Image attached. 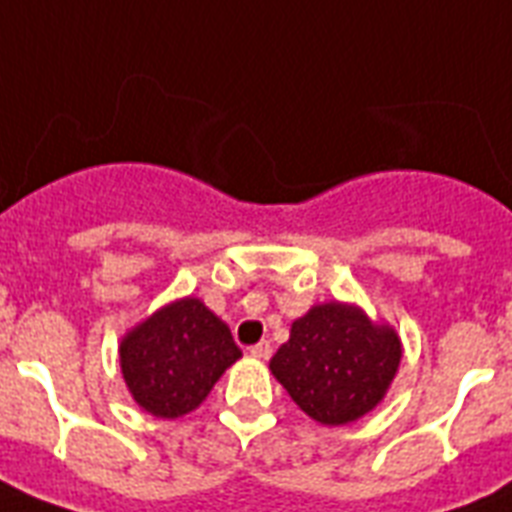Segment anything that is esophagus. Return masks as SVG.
<instances>
[{"label":"esophagus","mask_w":512,"mask_h":512,"mask_svg":"<svg viewBox=\"0 0 512 512\" xmlns=\"http://www.w3.org/2000/svg\"><path fill=\"white\" fill-rule=\"evenodd\" d=\"M249 353H252V356H255V358H263V361H268V358L273 356L271 342H268V340L257 342V345H252V348H249Z\"/></svg>","instance_id":"esophagus-1"}]
</instances>
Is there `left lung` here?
<instances>
[{"label": "left lung", "instance_id": "left-lung-1", "mask_svg": "<svg viewBox=\"0 0 512 512\" xmlns=\"http://www.w3.org/2000/svg\"><path fill=\"white\" fill-rule=\"evenodd\" d=\"M401 361V340L353 305H316L271 358L273 377L321 425H345L380 404Z\"/></svg>", "mask_w": 512, "mask_h": 512}]
</instances>
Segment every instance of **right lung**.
Here are the masks:
<instances>
[{"label": "right lung", "instance_id": "right-lung-1", "mask_svg": "<svg viewBox=\"0 0 512 512\" xmlns=\"http://www.w3.org/2000/svg\"><path fill=\"white\" fill-rule=\"evenodd\" d=\"M119 356L132 398L154 417L175 420L207 398L241 350L207 305L185 297L132 329Z\"/></svg>", "mask_w": 512, "mask_h": 512}]
</instances>
